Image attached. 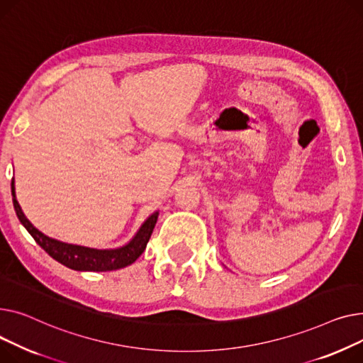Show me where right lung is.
Instances as JSON below:
<instances>
[{"instance_id":"add662e5","label":"right lung","mask_w":363,"mask_h":363,"mask_svg":"<svg viewBox=\"0 0 363 363\" xmlns=\"http://www.w3.org/2000/svg\"><path fill=\"white\" fill-rule=\"evenodd\" d=\"M11 195L17 218L25 225V228L29 231L35 242L44 249L51 258L74 271H114L133 264L143 253L160 214L158 211L154 212V214L140 225V228L135 234V238L127 245L117 249H94L64 243L45 236L44 233H40L38 228H35L33 224L25 217L23 211H21L16 199L14 180L11 182Z\"/></svg>"}]
</instances>
